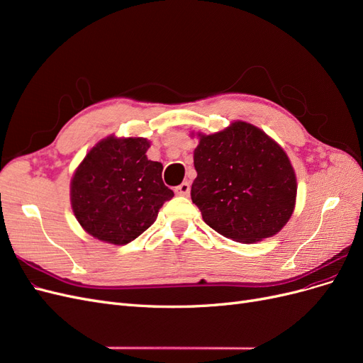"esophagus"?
Returning a JSON list of instances; mask_svg holds the SVG:
<instances>
[{
    "label": "esophagus",
    "mask_w": 363,
    "mask_h": 363,
    "mask_svg": "<svg viewBox=\"0 0 363 363\" xmlns=\"http://www.w3.org/2000/svg\"><path fill=\"white\" fill-rule=\"evenodd\" d=\"M189 192H191V184H189V182H183L180 186H177V188H175V194L182 195V196L189 195Z\"/></svg>",
    "instance_id": "esophagus-1"
}]
</instances>
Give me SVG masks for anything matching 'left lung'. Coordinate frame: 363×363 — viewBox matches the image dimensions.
Segmentation results:
<instances>
[{"label": "left lung", "mask_w": 363, "mask_h": 363, "mask_svg": "<svg viewBox=\"0 0 363 363\" xmlns=\"http://www.w3.org/2000/svg\"><path fill=\"white\" fill-rule=\"evenodd\" d=\"M199 138L191 199L204 223L244 244L277 235L296 199V177L286 152L244 121Z\"/></svg>", "instance_id": "left-lung-1"}]
</instances>
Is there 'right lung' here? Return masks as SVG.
<instances>
[{
	"instance_id": "1",
	"label": "right lung",
	"mask_w": 363,
	"mask_h": 363,
	"mask_svg": "<svg viewBox=\"0 0 363 363\" xmlns=\"http://www.w3.org/2000/svg\"><path fill=\"white\" fill-rule=\"evenodd\" d=\"M145 138L108 136L87 152L71 180L77 221L94 238L125 245L156 221L174 192L163 184L162 163L147 157Z\"/></svg>"
}]
</instances>
